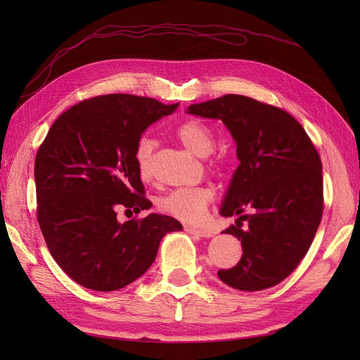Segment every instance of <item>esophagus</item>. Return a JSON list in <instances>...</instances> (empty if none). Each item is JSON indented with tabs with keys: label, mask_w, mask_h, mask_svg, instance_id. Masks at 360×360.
Here are the masks:
<instances>
[{
	"label": "esophagus",
	"mask_w": 360,
	"mask_h": 360,
	"mask_svg": "<svg viewBox=\"0 0 360 360\" xmlns=\"http://www.w3.org/2000/svg\"><path fill=\"white\" fill-rule=\"evenodd\" d=\"M184 231L188 232V233H193V235H198V236H202V238H209V236H212V232L210 231H205V229H196V227H190V226H186Z\"/></svg>",
	"instance_id": "1"
}]
</instances>
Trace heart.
I'll return each mask as SVG.
<instances>
[{
  "label": "heart",
  "instance_id": "1",
  "mask_svg": "<svg viewBox=\"0 0 360 360\" xmlns=\"http://www.w3.org/2000/svg\"><path fill=\"white\" fill-rule=\"evenodd\" d=\"M178 139L186 145V147L195 153L196 156L205 158L215 148V136L212 129L196 119H190L182 122L176 129ZM156 141L153 137L143 136L136 145V167L142 181H150L153 178V158H155ZM212 170H221L224 167L223 156H213L209 162ZM213 200V192L209 187H179L173 188L170 192L164 193L158 198L156 205L158 209L184 223H196L200 221L205 209Z\"/></svg>",
  "mask_w": 360,
  "mask_h": 360
}]
</instances>
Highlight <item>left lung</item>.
Listing matches in <instances>:
<instances>
[{
	"label": "left lung",
	"instance_id": "1",
	"mask_svg": "<svg viewBox=\"0 0 360 360\" xmlns=\"http://www.w3.org/2000/svg\"><path fill=\"white\" fill-rule=\"evenodd\" d=\"M187 112L223 120L240 159L219 213L238 217L224 233L241 240L243 255L218 277L240 290L278 285L307 255L322 219V160L314 143L289 112L246 96L226 94Z\"/></svg>",
	"mask_w": 360,
	"mask_h": 360
}]
</instances>
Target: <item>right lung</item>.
<instances>
[{
  "mask_svg": "<svg viewBox=\"0 0 360 360\" xmlns=\"http://www.w3.org/2000/svg\"><path fill=\"white\" fill-rule=\"evenodd\" d=\"M178 103L133 94L97 96L71 106L56 122L35 158L37 219L57 264L83 288L116 290L147 272L172 217L139 213L151 202L136 167V145L153 122Z\"/></svg>",
  "mask_w": 360,
  "mask_h": 360,
  "instance_id": "add662e5",
  "label": "right lung"
}]
</instances>
